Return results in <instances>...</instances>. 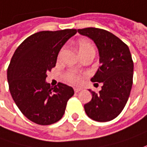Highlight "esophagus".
<instances>
[{
	"label": "esophagus",
	"instance_id": "34e87169",
	"mask_svg": "<svg viewBox=\"0 0 147 147\" xmlns=\"http://www.w3.org/2000/svg\"><path fill=\"white\" fill-rule=\"evenodd\" d=\"M82 89L81 88H77V87H76V88H74V91L76 92V93H79L80 91H81Z\"/></svg>",
	"mask_w": 147,
	"mask_h": 147
}]
</instances>
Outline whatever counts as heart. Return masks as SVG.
<instances>
[{"mask_svg":"<svg viewBox=\"0 0 147 147\" xmlns=\"http://www.w3.org/2000/svg\"><path fill=\"white\" fill-rule=\"evenodd\" d=\"M77 47H78L79 53L81 55V57H83L87 53H94V48L93 45L87 39H79L77 41ZM82 78H83V75L75 71H69L64 75V80L67 83L72 84H80Z\"/></svg>","mask_w":147,"mask_h":147,"instance_id":"obj_1","label":"heart"}]
</instances>
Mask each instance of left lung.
I'll return each instance as SVG.
<instances>
[{"label": "left lung", "instance_id": "obj_1", "mask_svg": "<svg viewBox=\"0 0 147 147\" xmlns=\"http://www.w3.org/2000/svg\"><path fill=\"white\" fill-rule=\"evenodd\" d=\"M78 32L94 40L98 49L100 63L92 82L102 83L99 93L84 105L89 118L98 122L112 120L119 115L129 99L133 85L134 62L128 45L114 34L103 29L87 28Z\"/></svg>", "mask_w": 147, "mask_h": 147}]
</instances>
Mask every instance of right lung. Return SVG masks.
<instances>
[{
	"label": "right lung",
	"mask_w": 147,
	"mask_h": 147,
	"mask_svg": "<svg viewBox=\"0 0 147 147\" xmlns=\"http://www.w3.org/2000/svg\"><path fill=\"white\" fill-rule=\"evenodd\" d=\"M76 29L43 31L24 40L13 53L8 67L9 89L18 109L28 119L40 125L58 122L63 116L71 87L46 83V71L56 65L64 44Z\"/></svg>",
	"instance_id": "obj_1"
}]
</instances>
